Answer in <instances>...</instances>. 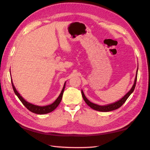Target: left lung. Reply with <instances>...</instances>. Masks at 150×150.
<instances>
[{"label": "left lung", "mask_w": 150, "mask_h": 150, "mask_svg": "<svg viewBox=\"0 0 150 150\" xmlns=\"http://www.w3.org/2000/svg\"><path fill=\"white\" fill-rule=\"evenodd\" d=\"M137 71H138V68H137V74H136V77L135 79L134 84H133L131 90L129 91L128 93H127V94L124 95V96L122 98H121L120 100L116 102V103H114L110 104H108V105H105V106H99V105L95 104L94 103H91V102L86 97L83 91L82 90L81 93H82V97H83L84 101L86 102V103L91 108H92V109H93L95 110L99 111H103V112H107V111H110L117 110V109H118V108H119L121 106H122V105L124 103H125L126 100L128 99V98L129 97V95L133 93V91H134L135 88V85H136V82H137Z\"/></svg>", "instance_id": "left-lung-1"}]
</instances>
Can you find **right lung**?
Listing matches in <instances>:
<instances>
[{
	"instance_id": "add662e5",
	"label": "right lung",
	"mask_w": 150,
	"mask_h": 150,
	"mask_svg": "<svg viewBox=\"0 0 150 150\" xmlns=\"http://www.w3.org/2000/svg\"><path fill=\"white\" fill-rule=\"evenodd\" d=\"M11 84H12V87H13V91L15 92V95L18 97V98H19V100H20L22 102V103L23 104L24 106L26 107L28 110H30V111H31V112L37 113V114L42 115V114H46V113L52 112V111H53L57 106H59V104H60V101H61V100H62L63 93H64V88H65L66 82H65L64 85V87L62 88V90L61 91V93H60V95L58 97V98H57L56 100L53 103H52V104L47 105V106H36V105H34V104H32L31 103H29L28 102L25 100L24 98L22 97V96H21V95L18 93V91L15 89L13 84L12 79H11Z\"/></svg>"
}]
</instances>
